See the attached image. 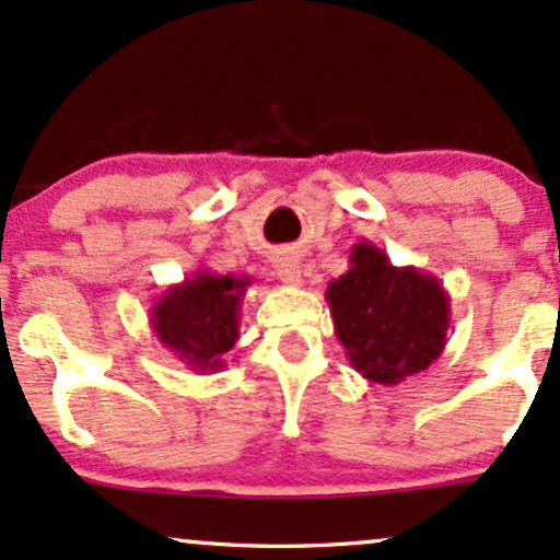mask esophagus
Instances as JSON below:
<instances>
[{
  "label": "esophagus",
  "instance_id": "1",
  "mask_svg": "<svg viewBox=\"0 0 560 560\" xmlns=\"http://www.w3.org/2000/svg\"><path fill=\"white\" fill-rule=\"evenodd\" d=\"M275 275L285 282V285H301V265L299 259L293 257H280L278 261H275Z\"/></svg>",
  "mask_w": 560,
  "mask_h": 560
}]
</instances>
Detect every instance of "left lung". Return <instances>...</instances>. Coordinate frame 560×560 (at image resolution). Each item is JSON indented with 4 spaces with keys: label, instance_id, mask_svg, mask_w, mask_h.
Returning a JSON list of instances; mask_svg holds the SVG:
<instances>
[{
    "label": "left lung",
    "instance_id": "8db88e82",
    "mask_svg": "<svg viewBox=\"0 0 560 560\" xmlns=\"http://www.w3.org/2000/svg\"><path fill=\"white\" fill-rule=\"evenodd\" d=\"M327 301L345 355L369 382L395 386L444 353L452 316L444 285L418 267H395L371 241L353 246Z\"/></svg>",
    "mask_w": 560,
    "mask_h": 560
}]
</instances>
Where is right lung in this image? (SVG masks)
<instances>
[{"instance_id": "add662e5", "label": "right lung", "mask_w": 560, "mask_h": 560, "mask_svg": "<svg viewBox=\"0 0 560 560\" xmlns=\"http://www.w3.org/2000/svg\"><path fill=\"white\" fill-rule=\"evenodd\" d=\"M252 278L197 269L168 285L150 308V327L163 348L197 374L223 371V355L238 340L241 303Z\"/></svg>"}]
</instances>
